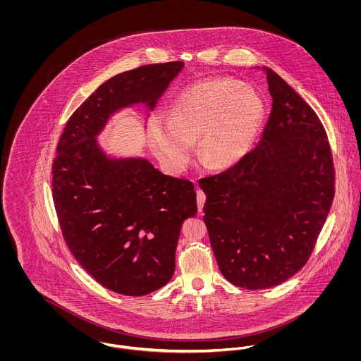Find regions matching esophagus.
Here are the masks:
<instances>
[{"label":"esophagus","mask_w":361,"mask_h":361,"mask_svg":"<svg viewBox=\"0 0 361 361\" xmlns=\"http://www.w3.org/2000/svg\"><path fill=\"white\" fill-rule=\"evenodd\" d=\"M196 196H197V209H199V212H202L204 202H206V193L202 189H197Z\"/></svg>","instance_id":"obj_1"}]
</instances>
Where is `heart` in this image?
Masks as SVG:
<instances>
[{"label": "heart", "instance_id": "obj_1", "mask_svg": "<svg viewBox=\"0 0 361 361\" xmlns=\"http://www.w3.org/2000/svg\"><path fill=\"white\" fill-rule=\"evenodd\" d=\"M265 116L257 92L231 78H208L184 89L169 108V119L149 121L152 145L174 172L187 168L193 140L216 169L235 166L250 152Z\"/></svg>", "mask_w": 361, "mask_h": 361}]
</instances>
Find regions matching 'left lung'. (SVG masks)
Masks as SVG:
<instances>
[{
  "label": "left lung",
  "instance_id": "1",
  "mask_svg": "<svg viewBox=\"0 0 361 361\" xmlns=\"http://www.w3.org/2000/svg\"><path fill=\"white\" fill-rule=\"evenodd\" d=\"M262 71L272 111L257 147L199 181L218 267L246 290L279 286L306 265L336 190L324 124L277 73Z\"/></svg>",
  "mask_w": 361,
  "mask_h": 361
}]
</instances>
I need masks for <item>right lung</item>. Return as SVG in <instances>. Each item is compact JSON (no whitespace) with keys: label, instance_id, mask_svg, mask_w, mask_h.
<instances>
[{"label":"right lung","instance_id":"obj_1","mask_svg":"<svg viewBox=\"0 0 361 361\" xmlns=\"http://www.w3.org/2000/svg\"><path fill=\"white\" fill-rule=\"evenodd\" d=\"M184 62L146 65L99 86L66 123L52 162V200L71 255L103 287L142 296L164 287L176 268L181 226L197 212L192 181L146 159H109L96 135L116 109L152 108Z\"/></svg>","mask_w":361,"mask_h":361}]
</instances>
